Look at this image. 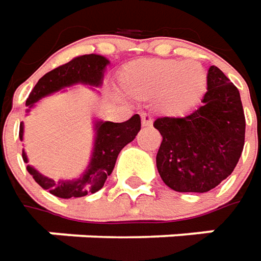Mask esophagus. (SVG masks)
Returning a JSON list of instances; mask_svg holds the SVG:
<instances>
[{"label": "esophagus", "instance_id": "1", "mask_svg": "<svg viewBox=\"0 0 261 261\" xmlns=\"http://www.w3.org/2000/svg\"><path fill=\"white\" fill-rule=\"evenodd\" d=\"M141 125L143 127H151L153 125V118L148 114H141Z\"/></svg>", "mask_w": 261, "mask_h": 261}]
</instances>
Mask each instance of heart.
<instances>
[{
	"label": "heart",
	"mask_w": 261,
	"mask_h": 261,
	"mask_svg": "<svg viewBox=\"0 0 261 261\" xmlns=\"http://www.w3.org/2000/svg\"><path fill=\"white\" fill-rule=\"evenodd\" d=\"M120 88L136 99L159 98V110L166 115L191 111L206 89V75L196 62L143 59L120 72Z\"/></svg>",
	"instance_id": "heart-1"
}]
</instances>
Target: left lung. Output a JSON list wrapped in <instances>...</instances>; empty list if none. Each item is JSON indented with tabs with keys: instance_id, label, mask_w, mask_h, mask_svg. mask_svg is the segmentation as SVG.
I'll return each mask as SVG.
<instances>
[{
	"instance_id": "8db88e82",
	"label": "left lung",
	"mask_w": 261,
	"mask_h": 261,
	"mask_svg": "<svg viewBox=\"0 0 261 261\" xmlns=\"http://www.w3.org/2000/svg\"><path fill=\"white\" fill-rule=\"evenodd\" d=\"M202 105L185 118H159L156 166L176 192L203 193L227 179L244 147L246 118L240 92L217 66L208 69Z\"/></svg>"
}]
</instances>
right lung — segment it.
I'll use <instances>...</instances> for the list:
<instances>
[{
  "instance_id": "right-lung-1",
  "label": "right lung",
  "mask_w": 261,
  "mask_h": 261,
  "mask_svg": "<svg viewBox=\"0 0 261 261\" xmlns=\"http://www.w3.org/2000/svg\"><path fill=\"white\" fill-rule=\"evenodd\" d=\"M110 60L101 55H84L73 58L70 62L47 72L33 88L29 95L25 107L30 113L41 98L59 92L73 85L91 86V89L99 88L103 82V73ZM141 122L140 115L134 114L130 120L124 122H111L95 120L94 121V147L91 153V160L85 172L76 179H60L53 180L47 176L41 175L32 165H27V172L43 189H47L51 195L69 199L81 198L88 193L98 192L105 184L107 177L111 175L117 158L122 148L136 139L139 134ZM20 140L23 141L24 122L20 124ZM24 163H29V158L23 148Z\"/></svg>"
}]
</instances>
